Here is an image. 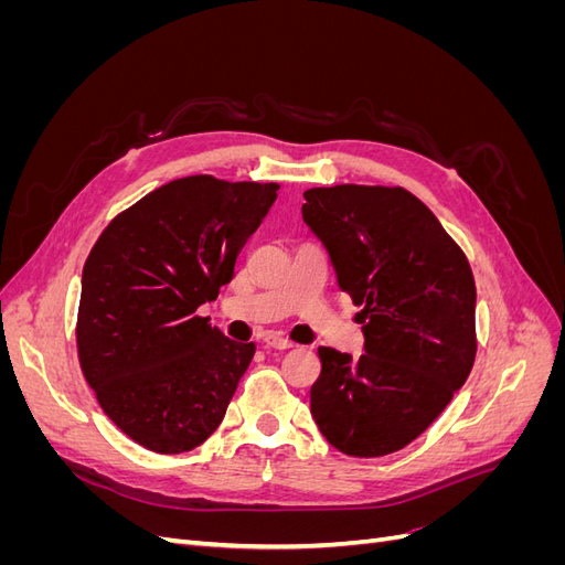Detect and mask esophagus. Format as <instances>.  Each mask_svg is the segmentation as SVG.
<instances>
[{
	"mask_svg": "<svg viewBox=\"0 0 565 565\" xmlns=\"http://www.w3.org/2000/svg\"><path fill=\"white\" fill-rule=\"evenodd\" d=\"M264 344L270 347V349H292V347H295L292 341L280 337V334H266V337H264Z\"/></svg>",
	"mask_w": 565,
	"mask_h": 565,
	"instance_id": "obj_1",
	"label": "esophagus"
}]
</instances>
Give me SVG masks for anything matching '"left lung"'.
Wrapping results in <instances>:
<instances>
[{
    "instance_id": "obj_1",
    "label": "left lung",
    "mask_w": 565,
    "mask_h": 565,
    "mask_svg": "<svg viewBox=\"0 0 565 565\" xmlns=\"http://www.w3.org/2000/svg\"><path fill=\"white\" fill-rule=\"evenodd\" d=\"M301 207L341 292L363 306L365 353L320 347L311 415L330 446L382 457L413 443L467 382L476 285L467 254L401 185L311 188Z\"/></svg>"
}]
</instances>
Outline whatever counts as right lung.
Returning <instances> with one entry per match:
<instances>
[{
  "mask_svg": "<svg viewBox=\"0 0 565 565\" xmlns=\"http://www.w3.org/2000/svg\"><path fill=\"white\" fill-rule=\"evenodd\" d=\"M278 183L195 174L119 212L82 270L77 355L119 431L177 455L207 440L245 374L254 341L221 334L198 306L231 282Z\"/></svg>",
  "mask_w": 565,
  "mask_h": 565,
  "instance_id": "1",
  "label": "right lung"
}]
</instances>
